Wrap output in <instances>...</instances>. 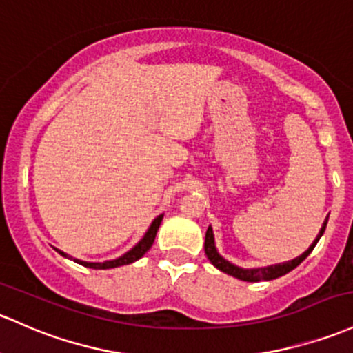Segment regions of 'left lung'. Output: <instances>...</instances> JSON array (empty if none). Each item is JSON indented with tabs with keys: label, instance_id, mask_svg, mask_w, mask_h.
Listing matches in <instances>:
<instances>
[{
	"label": "left lung",
	"instance_id": "8db88e82",
	"mask_svg": "<svg viewBox=\"0 0 353 353\" xmlns=\"http://www.w3.org/2000/svg\"><path fill=\"white\" fill-rule=\"evenodd\" d=\"M326 223H328V218L325 220V223H323V226H321L320 233H318V236L314 239V242L310 245V248H307V250L304 252L303 255H299V257L292 259V261H289V262H283V264L269 265V267H259V269H240V267L230 264L228 261H225V259L221 257V255L216 252V247H214V239H213V230H211V226H208V230H206L205 254H206V257L210 259L211 264L216 267V269H220L221 272L230 274V276L236 277V279H240V281H247V283L272 281V279H277V277L284 276V274L291 272L292 269H296V267L301 264L304 259H306L307 255L311 254V250H313L314 245L318 243V240L321 239V235H323V232L326 228Z\"/></svg>",
	"mask_w": 353,
	"mask_h": 353
}]
</instances>
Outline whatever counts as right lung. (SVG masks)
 Segmentation results:
<instances>
[{
  "label": "right lung",
  "mask_w": 353,
  "mask_h": 353,
  "mask_svg": "<svg viewBox=\"0 0 353 353\" xmlns=\"http://www.w3.org/2000/svg\"><path fill=\"white\" fill-rule=\"evenodd\" d=\"M162 216L164 214H159L157 218H155L154 221H152L150 228L147 230V233L143 235V239L140 240L139 243L135 245V247L132 248V250L127 252L125 255H121V257H118L117 261H110V262H83V261H77V259H74V262H77V264L84 265V267H89V269H113V267H120V265H127V264H132V262L139 261L140 257H143V254L148 250V248L152 247V243H154L155 240V235H157V230L159 226H161V221H162ZM59 254L64 255V257H68V255L64 254V252L57 250Z\"/></svg>",
  "instance_id": "1"
}]
</instances>
